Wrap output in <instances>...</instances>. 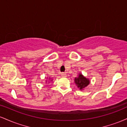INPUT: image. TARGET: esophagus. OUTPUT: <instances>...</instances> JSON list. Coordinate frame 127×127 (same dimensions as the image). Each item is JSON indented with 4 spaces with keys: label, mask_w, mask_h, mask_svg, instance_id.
<instances>
[{
    "label": "esophagus",
    "mask_w": 127,
    "mask_h": 127,
    "mask_svg": "<svg viewBox=\"0 0 127 127\" xmlns=\"http://www.w3.org/2000/svg\"><path fill=\"white\" fill-rule=\"evenodd\" d=\"M61 75H62V76H63V77H66L67 76V74L65 73H64V72L62 73H61Z\"/></svg>",
    "instance_id": "1"
}]
</instances>
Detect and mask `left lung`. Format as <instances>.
Returning <instances> with one entry per match:
<instances>
[{
	"mask_svg": "<svg viewBox=\"0 0 127 127\" xmlns=\"http://www.w3.org/2000/svg\"><path fill=\"white\" fill-rule=\"evenodd\" d=\"M75 83L78 88H79L80 90H82L86 88L90 84V82L89 79L86 78L82 73H79L78 76L75 78Z\"/></svg>",
	"mask_w": 127,
	"mask_h": 127,
	"instance_id": "obj_1",
	"label": "left lung"
}]
</instances>
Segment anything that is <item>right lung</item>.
<instances>
[{"label":"right lung","mask_w":127,"mask_h":127,"mask_svg":"<svg viewBox=\"0 0 127 127\" xmlns=\"http://www.w3.org/2000/svg\"><path fill=\"white\" fill-rule=\"evenodd\" d=\"M49 79H51V78H49ZM51 81H52V80H51Z\"/></svg>","instance_id":"obj_1"}]
</instances>
